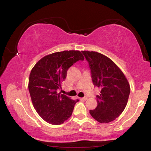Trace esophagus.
<instances>
[{
  "mask_svg": "<svg viewBox=\"0 0 151 151\" xmlns=\"http://www.w3.org/2000/svg\"><path fill=\"white\" fill-rule=\"evenodd\" d=\"M80 100H81V101H86L87 99H88V97H81V98H80Z\"/></svg>",
  "mask_w": 151,
  "mask_h": 151,
  "instance_id": "34e87169",
  "label": "esophagus"
}]
</instances>
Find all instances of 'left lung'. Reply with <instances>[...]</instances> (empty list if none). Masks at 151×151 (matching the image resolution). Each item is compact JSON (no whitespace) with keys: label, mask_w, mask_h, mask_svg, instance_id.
Here are the masks:
<instances>
[{"label":"left lung","mask_w":151,"mask_h":151,"mask_svg":"<svg viewBox=\"0 0 151 151\" xmlns=\"http://www.w3.org/2000/svg\"><path fill=\"white\" fill-rule=\"evenodd\" d=\"M81 52L88 62L93 85L101 89L96 96L97 106L89 113L99 123L111 122L125 109L130 86L122 71L110 58L96 52Z\"/></svg>","instance_id":"8db88e82"}]
</instances>
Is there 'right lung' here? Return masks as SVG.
Instances as JSON below:
<instances>
[{
	"label": "right lung",
	"instance_id": "1",
	"mask_svg": "<svg viewBox=\"0 0 151 151\" xmlns=\"http://www.w3.org/2000/svg\"><path fill=\"white\" fill-rule=\"evenodd\" d=\"M84 58L80 51L70 50L47 55L32 69L28 89L32 102L38 115L52 125H60L72 114L74 105L79 101L58 93L67 71L73 63Z\"/></svg>",
	"mask_w": 151,
	"mask_h": 151
}]
</instances>
